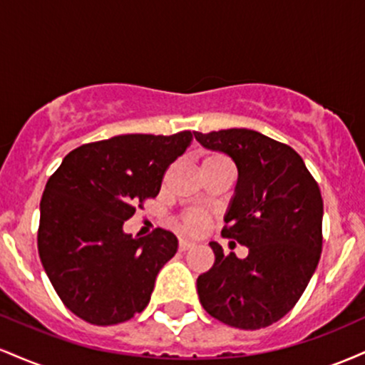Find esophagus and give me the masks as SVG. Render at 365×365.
I'll return each instance as SVG.
<instances>
[{"label":"esophagus","instance_id":"esophagus-1","mask_svg":"<svg viewBox=\"0 0 365 365\" xmlns=\"http://www.w3.org/2000/svg\"><path fill=\"white\" fill-rule=\"evenodd\" d=\"M194 245H195L194 242H188V240H180V242H178V250H180V252H185V250L192 249V247H194Z\"/></svg>","mask_w":365,"mask_h":365}]
</instances>
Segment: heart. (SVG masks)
Instances as JSON below:
<instances>
[{
    "label": "heart",
    "mask_w": 365,
    "mask_h": 365,
    "mask_svg": "<svg viewBox=\"0 0 365 365\" xmlns=\"http://www.w3.org/2000/svg\"><path fill=\"white\" fill-rule=\"evenodd\" d=\"M217 163H228V159L221 156V154H207L202 159V166L217 165ZM178 226L185 233L199 235V233L206 232V228L209 226V216L204 211H199V209H192V211H187L185 215L180 216Z\"/></svg>",
    "instance_id": "heart-1"
}]
</instances>
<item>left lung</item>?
Wrapping results in <instances>:
<instances>
[{"label": "left lung", "instance_id": "left-lung-1", "mask_svg": "<svg viewBox=\"0 0 365 365\" xmlns=\"http://www.w3.org/2000/svg\"><path fill=\"white\" fill-rule=\"evenodd\" d=\"M194 137L235 161L238 180L221 235L249 249L226 255L211 242L215 264L197 278L209 316L238 329L279 321L302 297L321 257L322 197L290 145L255 130L228 128Z\"/></svg>", "mask_w": 365, "mask_h": 365}]
</instances>
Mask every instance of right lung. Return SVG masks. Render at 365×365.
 <instances>
[{"label": "right lung", "mask_w": 365, "mask_h": 365, "mask_svg": "<svg viewBox=\"0 0 365 365\" xmlns=\"http://www.w3.org/2000/svg\"><path fill=\"white\" fill-rule=\"evenodd\" d=\"M192 140L128 133L73 149L46 183L37 249L61 302L96 326L132 319L148 307L163 266L178 240L156 228L133 238L123 223L159 194L171 163Z\"/></svg>", "instance_id": "obj_1"}]
</instances>
